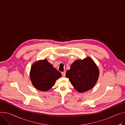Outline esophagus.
I'll list each match as a JSON object with an SVG mask.
<instances>
[{
    "label": "esophagus",
    "mask_w": 125,
    "mask_h": 125,
    "mask_svg": "<svg viewBox=\"0 0 125 125\" xmlns=\"http://www.w3.org/2000/svg\"><path fill=\"white\" fill-rule=\"evenodd\" d=\"M62 75L63 76H65V75H66V72L65 71H64V72H62Z\"/></svg>",
    "instance_id": "obj_1"
}]
</instances>
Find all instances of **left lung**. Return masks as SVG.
I'll return each mask as SVG.
<instances>
[{
  "instance_id": "left-lung-1",
  "label": "left lung",
  "mask_w": 125,
  "mask_h": 125,
  "mask_svg": "<svg viewBox=\"0 0 125 125\" xmlns=\"http://www.w3.org/2000/svg\"><path fill=\"white\" fill-rule=\"evenodd\" d=\"M99 70L90 57L75 61L67 71L66 77L69 78L74 88L80 93L92 89L96 83Z\"/></svg>"
}]
</instances>
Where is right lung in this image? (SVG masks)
Returning <instances> with one entry per match:
<instances>
[{
  "instance_id": "right-lung-1",
  "label": "right lung",
  "mask_w": 125,
  "mask_h": 125,
  "mask_svg": "<svg viewBox=\"0 0 125 125\" xmlns=\"http://www.w3.org/2000/svg\"><path fill=\"white\" fill-rule=\"evenodd\" d=\"M61 76V73L46 59L34 62L31 66L30 72L32 85L42 91L50 89L54 85L56 80Z\"/></svg>"
}]
</instances>
